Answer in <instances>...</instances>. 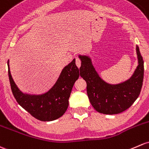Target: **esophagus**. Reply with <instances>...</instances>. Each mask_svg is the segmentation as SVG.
<instances>
[{"mask_svg":"<svg viewBox=\"0 0 149 149\" xmlns=\"http://www.w3.org/2000/svg\"><path fill=\"white\" fill-rule=\"evenodd\" d=\"M76 65H77L78 68H80L81 67V60L79 58H76Z\"/></svg>","mask_w":149,"mask_h":149,"instance_id":"obj_1","label":"esophagus"}]
</instances>
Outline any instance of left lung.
Listing matches in <instances>:
<instances>
[{"instance_id": "8db88e82", "label": "left lung", "mask_w": 149, "mask_h": 149, "mask_svg": "<svg viewBox=\"0 0 149 149\" xmlns=\"http://www.w3.org/2000/svg\"><path fill=\"white\" fill-rule=\"evenodd\" d=\"M138 65L129 79L119 84H111L105 81L98 73L91 58L79 55L81 61V76L87 84V94L96 111L103 114H118L128 109L140 94L143 81V61L136 46Z\"/></svg>"}]
</instances>
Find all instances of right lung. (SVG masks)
I'll return each mask as SVG.
<instances>
[{"instance_id":"1","label":"right lung","mask_w":149,"mask_h":149,"mask_svg":"<svg viewBox=\"0 0 149 149\" xmlns=\"http://www.w3.org/2000/svg\"><path fill=\"white\" fill-rule=\"evenodd\" d=\"M8 67L13 94L18 104L31 116L42 121H51L65 113L73 84L80 75L76 59L63 68L54 85L41 94H31L21 91L12 78L9 61Z\"/></svg>"}]
</instances>
